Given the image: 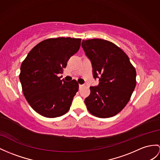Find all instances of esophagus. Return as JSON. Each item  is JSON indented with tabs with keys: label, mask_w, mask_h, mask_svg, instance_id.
I'll use <instances>...</instances> for the list:
<instances>
[{
	"label": "esophagus",
	"mask_w": 160,
	"mask_h": 160,
	"mask_svg": "<svg viewBox=\"0 0 160 160\" xmlns=\"http://www.w3.org/2000/svg\"><path fill=\"white\" fill-rule=\"evenodd\" d=\"M79 88H81L83 87V84H79Z\"/></svg>",
	"instance_id": "esophagus-1"
}]
</instances>
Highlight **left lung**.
<instances>
[{
	"label": "left lung",
	"mask_w": 160,
	"mask_h": 160,
	"mask_svg": "<svg viewBox=\"0 0 160 160\" xmlns=\"http://www.w3.org/2000/svg\"><path fill=\"white\" fill-rule=\"evenodd\" d=\"M91 61L97 86H91L90 94L85 99L91 114L108 118L122 111L129 102L136 87V72L129 58L112 42L100 38L81 43Z\"/></svg>",
	"instance_id": "8db88e82"
}]
</instances>
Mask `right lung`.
Listing matches in <instances>:
<instances>
[{"instance_id":"add662e5","label":"right lung","mask_w":160,"mask_h":160,"mask_svg":"<svg viewBox=\"0 0 160 160\" xmlns=\"http://www.w3.org/2000/svg\"><path fill=\"white\" fill-rule=\"evenodd\" d=\"M81 38L59 37L41 41L22 62L19 80L23 93L33 109L41 115L54 118L68 111L79 89L75 80L67 82L58 74L79 49Z\"/></svg>"}]
</instances>
